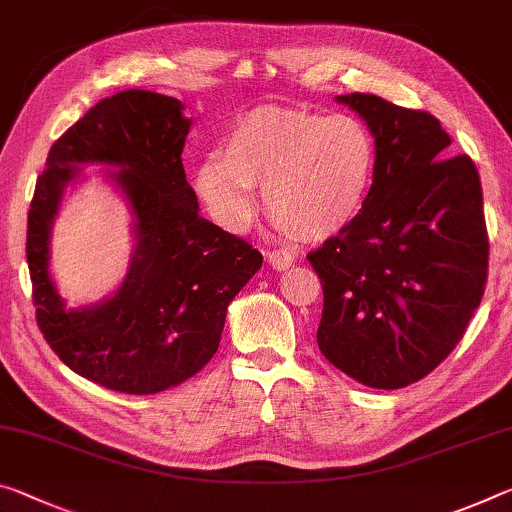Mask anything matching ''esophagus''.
Segmentation results:
<instances>
[{"instance_id": "1", "label": "esophagus", "mask_w": 512, "mask_h": 512, "mask_svg": "<svg viewBox=\"0 0 512 512\" xmlns=\"http://www.w3.org/2000/svg\"><path fill=\"white\" fill-rule=\"evenodd\" d=\"M266 259H269V264L275 271H287L289 266L294 264V255L287 253V250H271V253L266 255Z\"/></svg>"}]
</instances>
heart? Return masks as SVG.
I'll use <instances>...</instances> for the list:
<instances>
[{
    "label": "heart",
    "instance_id": "obj_1",
    "mask_svg": "<svg viewBox=\"0 0 512 512\" xmlns=\"http://www.w3.org/2000/svg\"><path fill=\"white\" fill-rule=\"evenodd\" d=\"M378 170V143L351 113L255 109L234 123L223 157L212 154L196 173V191L216 223L246 232L255 218L253 186L280 232L323 241L362 216Z\"/></svg>",
    "mask_w": 512,
    "mask_h": 512
}]
</instances>
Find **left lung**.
Listing matches in <instances>:
<instances>
[{
  "instance_id": "1",
  "label": "left lung",
  "mask_w": 512,
  "mask_h": 512,
  "mask_svg": "<svg viewBox=\"0 0 512 512\" xmlns=\"http://www.w3.org/2000/svg\"><path fill=\"white\" fill-rule=\"evenodd\" d=\"M367 120L378 170L362 216L312 250L323 314L316 342L346 376L399 389L428 376L465 335L488 282L476 164L449 154L428 111L371 93L339 95Z\"/></svg>"
}]
</instances>
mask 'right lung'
<instances>
[{
	"label": "right lung",
	"mask_w": 512,
	"mask_h": 512,
	"mask_svg": "<svg viewBox=\"0 0 512 512\" xmlns=\"http://www.w3.org/2000/svg\"><path fill=\"white\" fill-rule=\"evenodd\" d=\"M182 102L152 91L116 93L88 109L47 154L27 221L36 321L63 364L123 394H157L212 360L227 305L262 266L259 250L198 214L182 150ZM124 168L114 179L135 216L137 246L111 299L66 311L49 275V232L62 186L79 163Z\"/></svg>",
	"instance_id": "add662e5"
}]
</instances>
